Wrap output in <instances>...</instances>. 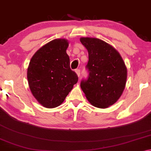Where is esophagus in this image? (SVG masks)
Masks as SVG:
<instances>
[{
	"mask_svg": "<svg viewBox=\"0 0 151 151\" xmlns=\"http://www.w3.org/2000/svg\"><path fill=\"white\" fill-rule=\"evenodd\" d=\"M76 73H77V75H78V76L79 77V76H80V69H76Z\"/></svg>",
	"mask_w": 151,
	"mask_h": 151,
	"instance_id": "esophagus-1",
	"label": "esophagus"
}]
</instances>
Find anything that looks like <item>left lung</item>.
I'll return each mask as SVG.
<instances>
[{
    "instance_id": "obj_1",
    "label": "left lung",
    "mask_w": 151,
    "mask_h": 151,
    "mask_svg": "<svg viewBox=\"0 0 151 151\" xmlns=\"http://www.w3.org/2000/svg\"><path fill=\"white\" fill-rule=\"evenodd\" d=\"M88 52L86 68L89 75L81 81V88L88 101L98 108L105 109L122 96L126 86L127 69L121 55L103 40L81 38Z\"/></svg>"
}]
</instances>
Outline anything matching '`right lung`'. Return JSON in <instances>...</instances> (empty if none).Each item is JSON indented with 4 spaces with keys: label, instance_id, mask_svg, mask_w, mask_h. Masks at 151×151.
<instances>
[{
    "label": "right lung",
    "instance_id": "1",
    "mask_svg": "<svg viewBox=\"0 0 151 151\" xmlns=\"http://www.w3.org/2000/svg\"><path fill=\"white\" fill-rule=\"evenodd\" d=\"M65 39H55L36 51L30 60L27 77L30 90L42 105L55 108L64 101L78 82L70 68Z\"/></svg>",
    "mask_w": 151,
    "mask_h": 151
}]
</instances>
